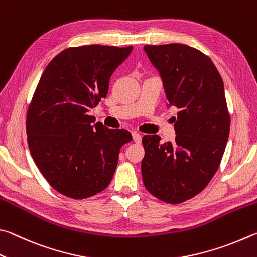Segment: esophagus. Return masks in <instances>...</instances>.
<instances>
[{"instance_id":"34e87169","label":"esophagus","mask_w":257,"mask_h":257,"mask_svg":"<svg viewBox=\"0 0 257 257\" xmlns=\"http://www.w3.org/2000/svg\"><path fill=\"white\" fill-rule=\"evenodd\" d=\"M132 137H133V140H134V142L140 143V142L142 141V137H141V134H139L138 132H133V133H132Z\"/></svg>"}]
</instances>
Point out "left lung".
Here are the masks:
<instances>
[{"label":"left lung","mask_w":257,"mask_h":257,"mask_svg":"<svg viewBox=\"0 0 257 257\" xmlns=\"http://www.w3.org/2000/svg\"><path fill=\"white\" fill-rule=\"evenodd\" d=\"M163 78L169 103L179 110L175 142L142 138L143 184L157 199L179 204L208 186L217 173L230 131L223 81L209 56L183 44L146 45Z\"/></svg>","instance_id":"8db88e82"}]
</instances>
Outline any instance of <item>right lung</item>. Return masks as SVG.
Wrapping results in <instances>:
<instances>
[{"label": "right lung", "instance_id": "right-lung-1", "mask_svg": "<svg viewBox=\"0 0 257 257\" xmlns=\"http://www.w3.org/2000/svg\"><path fill=\"white\" fill-rule=\"evenodd\" d=\"M133 47H69L48 63L28 106L26 131L30 154L54 190L74 200L109 185L121 146L132 141L124 128L94 123L88 111L106 98L112 72Z\"/></svg>", "mask_w": 257, "mask_h": 257}]
</instances>
